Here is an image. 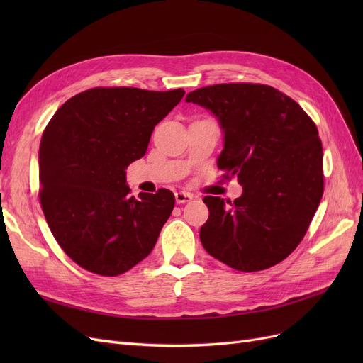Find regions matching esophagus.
<instances>
[{
	"label": "esophagus",
	"instance_id": "34e87169",
	"mask_svg": "<svg viewBox=\"0 0 363 363\" xmlns=\"http://www.w3.org/2000/svg\"><path fill=\"white\" fill-rule=\"evenodd\" d=\"M192 199H194V196H192V194H189V192H184V191L175 192V201H177V204H184V203L191 201Z\"/></svg>",
	"mask_w": 363,
	"mask_h": 363
}]
</instances>
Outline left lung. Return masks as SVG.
I'll return each mask as SVG.
<instances>
[{"label":"left lung","mask_w":363,"mask_h":363,"mask_svg":"<svg viewBox=\"0 0 363 363\" xmlns=\"http://www.w3.org/2000/svg\"><path fill=\"white\" fill-rule=\"evenodd\" d=\"M186 101L218 118L224 135L218 168L242 186L235 201L204 196L203 247L238 271L277 265L301 242L323 199V145L315 123L267 84L206 86Z\"/></svg>","instance_id":"1"}]
</instances>
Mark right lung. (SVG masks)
<instances>
[{"mask_svg": "<svg viewBox=\"0 0 363 363\" xmlns=\"http://www.w3.org/2000/svg\"><path fill=\"white\" fill-rule=\"evenodd\" d=\"M183 89L94 87L54 113L39 147L40 206L52 236L82 268L115 277L155 248L174 194L128 195L125 169Z\"/></svg>", "mask_w": 363, "mask_h": 363, "instance_id": "right-lung-1", "label": "right lung"}]
</instances>
